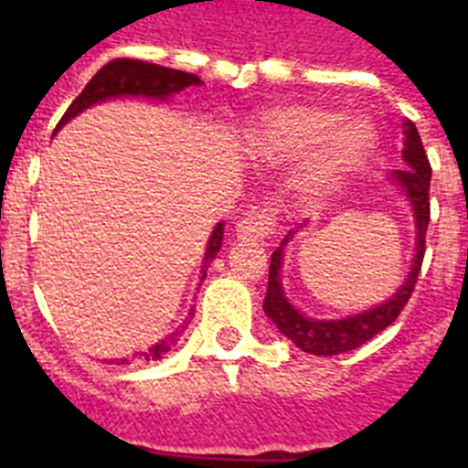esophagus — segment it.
<instances>
[{"instance_id":"1","label":"esophagus","mask_w":468,"mask_h":468,"mask_svg":"<svg viewBox=\"0 0 468 468\" xmlns=\"http://www.w3.org/2000/svg\"><path fill=\"white\" fill-rule=\"evenodd\" d=\"M276 229V210L271 206H255L237 222V234L248 241H262Z\"/></svg>"}]
</instances>
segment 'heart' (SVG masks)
<instances>
[{
    "mask_svg": "<svg viewBox=\"0 0 468 468\" xmlns=\"http://www.w3.org/2000/svg\"><path fill=\"white\" fill-rule=\"evenodd\" d=\"M337 122H340V114L324 107H291V110L276 112L262 128L264 150L283 152V154L309 150L321 143ZM370 143H373V131L367 123H340L325 140L324 168L335 173L354 166L370 150Z\"/></svg>",
    "mask_w": 468,
    "mask_h": 468,
    "instance_id": "heart-1",
    "label": "heart"
}]
</instances>
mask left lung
<instances>
[{
    "instance_id": "1",
    "label": "left lung",
    "mask_w": 468,
    "mask_h": 468,
    "mask_svg": "<svg viewBox=\"0 0 468 468\" xmlns=\"http://www.w3.org/2000/svg\"><path fill=\"white\" fill-rule=\"evenodd\" d=\"M403 159L408 164V168L396 171L394 177L396 183L405 189V194L410 197V204L415 208L417 255L410 276H408L403 288L391 300L379 304V307L370 309V312L356 314V316L351 318H342V321H314V318L302 316L295 307H291V302L285 300L283 288H281L279 281L283 246L292 237V231H288V237L283 239V243L271 253L270 283H267V295H264V314L302 351L314 354V356H335V354H345V351L356 349V346L366 345L367 340H373L375 335H379L384 328L394 324L396 318L400 316V312H403L405 304H408V300H410L412 291H415L417 276H420L421 270V260H424V246H427L424 239H427L429 218H431V208H429L431 164H429V156L424 152V144H421L415 123L410 122L405 123Z\"/></svg>"
}]
</instances>
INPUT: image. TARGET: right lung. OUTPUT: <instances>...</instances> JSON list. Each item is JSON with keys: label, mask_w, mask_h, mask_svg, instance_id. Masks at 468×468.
I'll use <instances>...</instances> for the list:
<instances>
[{"label": "right lung", "mask_w": 468, "mask_h": 468, "mask_svg": "<svg viewBox=\"0 0 468 468\" xmlns=\"http://www.w3.org/2000/svg\"><path fill=\"white\" fill-rule=\"evenodd\" d=\"M201 80L197 74L180 72V69L161 68L154 63H144V60H133V58H117V60H110L107 65H102L98 72H95L93 80L86 84V89L81 90L77 98H74L72 105L68 107V112L63 114V119L58 122L56 131L60 126L69 122L72 117H77L80 112H84L86 107L95 105V102L107 101V98H117V95H144V98H168V95L177 93V90L187 89V86H198ZM222 246V222L213 229L208 239V248H206L204 258V276L208 270L210 260L218 255ZM180 333V330H177ZM177 333L161 340L159 345L152 346L150 351H143L144 361H159L171 351V346L177 342ZM122 363H126V358H122Z\"/></svg>", "instance_id": "add662e5"}]
</instances>
